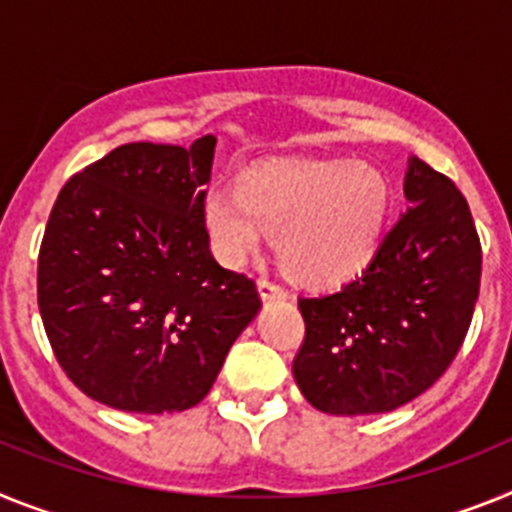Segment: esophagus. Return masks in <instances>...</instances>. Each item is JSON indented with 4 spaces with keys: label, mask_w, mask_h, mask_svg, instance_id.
Returning a JSON list of instances; mask_svg holds the SVG:
<instances>
[{
    "label": "esophagus",
    "mask_w": 512,
    "mask_h": 512,
    "mask_svg": "<svg viewBox=\"0 0 512 512\" xmlns=\"http://www.w3.org/2000/svg\"><path fill=\"white\" fill-rule=\"evenodd\" d=\"M260 296L262 301H283L288 299V291L281 288L275 281H268V278H262L260 281Z\"/></svg>",
    "instance_id": "obj_1"
}]
</instances>
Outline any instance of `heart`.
Returning <instances> with one entry per match:
<instances>
[{
    "mask_svg": "<svg viewBox=\"0 0 512 512\" xmlns=\"http://www.w3.org/2000/svg\"><path fill=\"white\" fill-rule=\"evenodd\" d=\"M389 182L368 162H301L247 172L237 193L208 190L201 216L213 252L242 268L278 237L288 273L309 286H337L379 250Z\"/></svg>",
    "mask_w": 512,
    "mask_h": 512,
    "instance_id": "obj_1",
    "label": "heart"
}]
</instances>
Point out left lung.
Wrapping results in <instances>:
<instances>
[{"mask_svg": "<svg viewBox=\"0 0 512 512\" xmlns=\"http://www.w3.org/2000/svg\"><path fill=\"white\" fill-rule=\"evenodd\" d=\"M410 208L355 281L299 299L306 337L293 379L327 415H379L420 397L459 353L482 275L469 203L446 175L410 157Z\"/></svg>", "mask_w": 512, "mask_h": 512, "instance_id": "left-lung-1", "label": "left lung"}]
</instances>
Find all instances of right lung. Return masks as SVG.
Instances as JSON below:
<instances>
[{
	"instance_id": "add662e5",
	"label": "right lung",
	"mask_w": 512,
	"mask_h": 512,
	"mask_svg": "<svg viewBox=\"0 0 512 512\" xmlns=\"http://www.w3.org/2000/svg\"><path fill=\"white\" fill-rule=\"evenodd\" d=\"M216 136L123 144L61 188L38 257L56 361L113 410H190L244 327L255 281L213 260L201 206Z\"/></svg>"
}]
</instances>
